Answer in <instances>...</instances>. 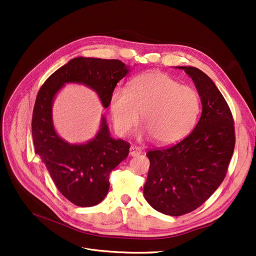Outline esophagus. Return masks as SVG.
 Here are the masks:
<instances>
[{"mask_svg":"<svg viewBox=\"0 0 256 256\" xmlns=\"http://www.w3.org/2000/svg\"><path fill=\"white\" fill-rule=\"evenodd\" d=\"M141 152H142V150H141L140 147H138V146H130V154L132 156H138L139 154H141Z\"/></svg>","mask_w":256,"mask_h":256,"instance_id":"1","label":"esophagus"}]
</instances>
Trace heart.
Wrapping results in <instances>:
<instances>
[{"label": "heart", "instance_id": "1", "mask_svg": "<svg viewBox=\"0 0 256 256\" xmlns=\"http://www.w3.org/2000/svg\"><path fill=\"white\" fill-rule=\"evenodd\" d=\"M110 111L119 135L135 128L142 112L147 134L158 144L169 145L192 130L200 113V98L193 88L152 72L134 78L128 89L116 88L110 98Z\"/></svg>", "mask_w": 256, "mask_h": 256}]
</instances>
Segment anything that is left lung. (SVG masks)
Returning a JSON list of instances; mask_svg holds the SVG:
<instances>
[{"instance_id": "1", "label": "left lung", "mask_w": 256, "mask_h": 256, "mask_svg": "<svg viewBox=\"0 0 256 256\" xmlns=\"http://www.w3.org/2000/svg\"><path fill=\"white\" fill-rule=\"evenodd\" d=\"M178 68L192 78L202 113L189 136L146 154L150 166L143 190L154 210L176 217L198 208L218 189L236 144L232 111L214 83L196 67Z\"/></svg>"}]
</instances>
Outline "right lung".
<instances>
[{
    "mask_svg": "<svg viewBox=\"0 0 256 256\" xmlns=\"http://www.w3.org/2000/svg\"><path fill=\"white\" fill-rule=\"evenodd\" d=\"M128 70L120 60L78 57L50 74L38 91L32 116L35 154L60 193L74 206H93L104 200L109 191L110 173L126 158L130 145L111 137L104 117L94 139L85 144L65 142L52 126L54 98L65 83L83 84L96 91L108 108L117 83Z\"/></svg>",
    "mask_w": 256,
    "mask_h": 256,
    "instance_id": "1",
    "label": "right lung"
}]
</instances>
